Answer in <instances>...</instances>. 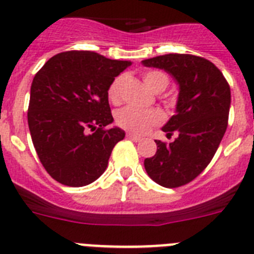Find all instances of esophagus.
Returning <instances> with one entry per match:
<instances>
[{"mask_svg":"<svg viewBox=\"0 0 254 254\" xmlns=\"http://www.w3.org/2000/svg\"><path fill=\"white\" fill-rule=\"evenodd\" d=\"M127 138H129V140H132V141H135V142L142 141L141 137H138V136L136 135H132V133H127Z\"/></svg>","mask_w":254,"mask_h":254,"instance_id":"1","label":"esophagus"}]
</instances>
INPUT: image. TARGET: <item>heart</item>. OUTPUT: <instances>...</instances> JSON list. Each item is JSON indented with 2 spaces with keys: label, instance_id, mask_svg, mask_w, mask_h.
<instances>
[{
  "label": "heart",
  "instance_id": "obj_1",
  "mask_svg": "<svg viewBox=\"0 0 254 254\" xmlns=\"http://www.w3.org/2000/svg\"><path fill=\"white\" fill-rule=\"evenodd\" d=\"M125 75H118L113 79L108 88V97L112 103H119L121 100V87H122ZM144 82L150 90L155 92H162L170 83V78L167 73L162 70H149L144 73ZM163 116L157 109H141L136 106L127 105L119 109L116 114V122L121 128L141 135L148 131L150 127L162 122Z\"/></svg>",
  "mask_w": 254,
  "mask_h": 254
}]
</instances>
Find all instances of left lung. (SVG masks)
<instances>
[{
	"instance_id": "obj_1",
	"label": "left lung",
	"mask_w": 254,
	"mask_h": 254,
	"mask_svg": "<svg viewBox=\"0 0 254 254\" xmlns=\"http://www.w3.org/2000/svg\"><path fill=\"white\" fill-rule=\"evenodd\" d=\"M142 64L164 69L180 84L176 114L162 128L177 137L170 144L155 140L157 153L144 162L153 181L175 189L196 179L217 151L229 122L230 86L220 69L201 56L167 54Z\"/></svg>"
}]
</instances>
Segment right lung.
<instances>
[{
    "label": "right lung",
    "instance_id": "right-lung-1",
    "mask_svg": "<svg viewBox=\"0 0 254 254\" xmlns=\"http://www.w3.org/2000/svg\"><path fill=\"white\" fill-rule=\"evenodd\" d=\"M131 65L94 51H64L47 60L30 87L28 126L50 176L73 188L94 183L125 137L113 122L108 88Z\"/></svg>",
    "mask_w": 254,
    "mask_h": 254
}]
</instances>
